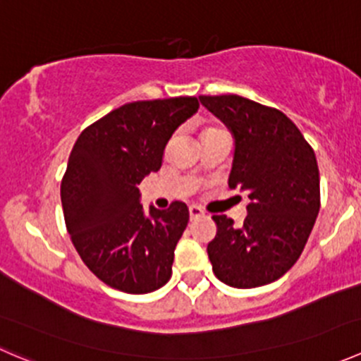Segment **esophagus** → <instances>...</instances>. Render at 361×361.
Instances as JSON below:
<instances>
[{
  "instance_id": "esophagus-1",
  "label": "esophagus",
  "mask_w": 361,
  "mask_h": 361,
  "mask_svg": "<svg viewBox=\"0 0 361 361\" xmlns=\"http://www.w3.org/2000/svg\"><path fill=\"white\" fill-rule=\"evenodd\" d=\"M188 213H190V220H195V218L204 216V211L199 206H194V204L188 207Z\"/></svg>"
}]
</instances>
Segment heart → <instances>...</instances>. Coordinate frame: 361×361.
I'll return each mask as SVG.
<instances>
[{
	"label": "heart",
	"instance_id": "heart-1",
	"mask_svg": "<svg viewBox=\"0 0 361 361\" xmlns=\"http://www.w3.org/2000/svg\"><path fill=\"white\" fill-rule=\"evenodd\" d=\"M211 129H216V127H209V129H206V130H211Z\"/></svg>",
	"mask_w": 361,
	"mask_h": 361
}]
</instances>
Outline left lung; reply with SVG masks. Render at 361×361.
Returning <instances> with one entry per match:
<instances>
[{
	"label": "left lung",
	"mask_w": 361,
	"mask_h": 361,
	"mask_svg": "<svg viewBox=\"0 0 361 361\" xmlns=\"http://www.w3.org/2000/svg\"><path fill=\"white\" fill-rule=\"evenodd\" d=\"M234 136L228 187L248 195L243 225L214 214L207 245L213 272L234 288H257L281 278L300 257L319 211L314 150L283 111L246 97L199 96Z\"/></svg>",
	"instance_id": "left-lung-1"
}]
</instances>
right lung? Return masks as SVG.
<instances>
[{
	"instance_id": "1",
	"label": "right lung",
	"mask_w": 361,
	"mask_h": 361,
	"mask_svg": "<svg viewBox=\"0 0 361 361\" xmlns=\"http://www.w3.org/2000/svg\"><path fill=\"white\" fill-rule=\"evenodd\" d=\"M197 110L188 96L134 101L87 127L73 147L61 183L66 228L83 264L111 288L140 295L169 281L188 207L145 209L137 185L160 169L167 141Z\"/></svg>"
}]
</instances>
